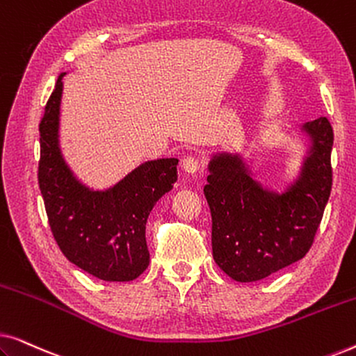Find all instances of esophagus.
Listing matches in <instances>:
<instances>
[{
  "label": "esophagus",
  "mask_w": 356,
  "mask_h": 356,
  "mask_svg": "<svg viewBox=\"0 0 356 356\" xmlns=\"http://www.w3.org/2000/svg\"><path fill=\"white\" fill-rule=\"evenodd\" d=\"M199 167H201V162H199L196 157H191V155H189V157L183 159V170L186 173H196Z\"/></svg>",
  "instance_id": "1"
}]
</instances>
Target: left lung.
<instances>
[{
    "mask_svg": "<svg viewBox=\"0 0 356 356\" xmlns=\"http://www.w3.org/2000/svg\"><path fill=\"white\" fill-rule=\"evenodd\" d=\"M293 131L305 155L280 189L262 184L241 150H218L207 163L213 261L236 282L266 279L303 259L313 245L332 188L334 133L324 116Z\"/></svg>",
    "mask_w": 356,
    "mask_h": 356,
    "instance_id": "8db88e82",
    "label": "left lung"
}]
</instances>
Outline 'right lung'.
<instances>
[{
	"label": "right lung",
	"instance_id": "add662e5",
	"mask_svg": "<svg viewBox=\"0 0 356 356\" xmlns=\"http://www.w3.org/2000/svg\"><path fill=\"white\" fill-rule=\"evenodd\" d=\"M40 121L38 186L48 223L63 254L105 282H129L147 269L145 223L155 202L177 181L178 159L147 160L108 188L86 184L66 162L60 144L63 77Z\"/></svg>",
	"mask_w": 356,
	"mask_h": 356
}]
</instances>
